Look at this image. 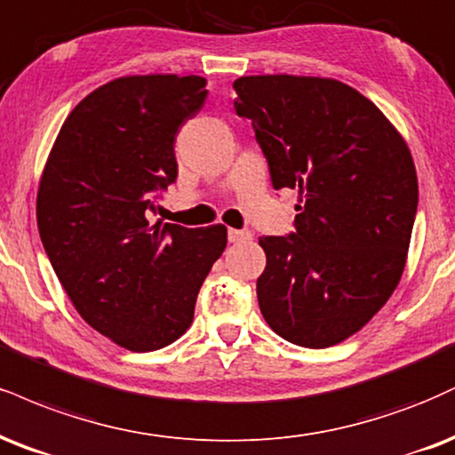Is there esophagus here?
Returning <instances> with one entry per match:
<instances>
[{
	"label": "esophagus",
	"instance_id": "obj_1",
	"mask_svg": "<svg viewBox=\"0 0 455 455\" xmlns=\"http://www.w3.org/2000/svg\"><path fill=\"white\" fill-rule=\"evenodd\" d=\"M248 239H251L250 231H237V228H231V231H228V242L231 243L248 242Z\"/></svg>",
	"mask_w": 455,
	"mask_h": 455
}]
</instances>
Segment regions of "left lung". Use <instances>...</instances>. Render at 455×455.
<instances>
[{
	"label": "left lung",
	"instance_id": "8db88e82",
	"mask_svg": "<svg viewBox=\"0 0 455 455\" xmlns=\"http://www.w3.org/2000/svg\"><path fill=\"white\" fill-rule=\"evenodd\" d=\"M233 86L273 188H299L297 233L259 239L262 317L294 346H337L401 282L418 212L411 150L373 101L339 80L273 74Z\"/></svg>",
	"mask_w": 455,
	"mask_h": 455
}]
</instances>
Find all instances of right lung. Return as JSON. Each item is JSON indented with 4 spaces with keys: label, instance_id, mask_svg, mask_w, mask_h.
<instances>
[{
    "label": "right lung",
    "instance_id": "1",
    "mask_svg": "<svg viewBox=\"0 0 455 455\" xmlns=\"http://www.w3.org/2000/svg\"><path fill=\"white\" fill-rule=\"evenodd\" d=\"M201 76H123L65 118L37 188V228L86 324L131 352H155L193 324L196 294L227 227L152 224V196L178 178L173 141L204 108Z\"/></svg>",
    "mask_w": 455,
    "mask_h": 455
}]
</instances>
